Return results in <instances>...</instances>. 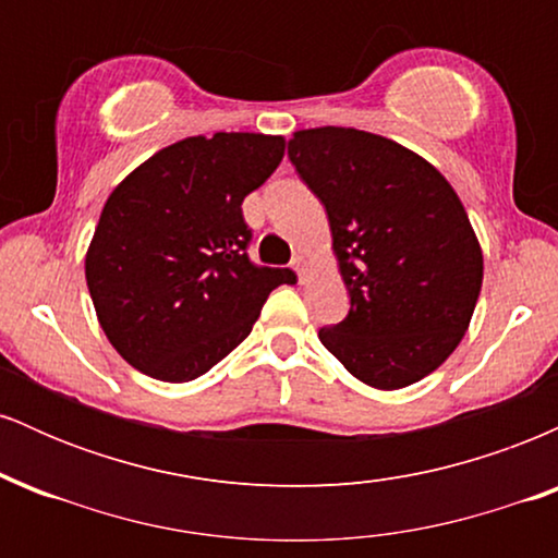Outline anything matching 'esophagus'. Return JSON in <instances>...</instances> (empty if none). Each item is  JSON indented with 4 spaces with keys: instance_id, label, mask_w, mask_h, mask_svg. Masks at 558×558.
<instances>
[{
    "instance_id": "1",
    "label": "esophagus",
    "mask_w": 558,
    "mask_h": 558,
    "mask_svg": "<svg viewBox=\"0 0 558 558\" xmlns=\"http://www.w3.org/2000/svg\"><path fill=\"white\" fill-rule=\"evenodd\" d=\"M293 270H296V272H299V278H301V280H304V272H306V270H310V259H306V257H304V254H299V257H296V259H293Z\"/></svg>"
}]
</instances>
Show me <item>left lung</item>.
<instances>
[{"label":"left lung","mask_w":558,"mask_h":558,"mask_svg":"<svg viewBox=\"0 0 558 558\" xmlns=\"http://www.w3.org/2000/svg\"><path fill=\"white\" fill-rule=\"evenodd\" d=\"M288 157L325 204L351 296L319 341L364 386L420 383L462 343L483 286L462 198L417 151L356 128L296 131Z\"/></svg>","instance_id":"8db88e82"}]
</instances>
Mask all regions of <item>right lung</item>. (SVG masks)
<instances>
[{"label": "right lung", "mask_w": 558, "mask_h": 558, "mask_svg": "<svg viewBox=\"0 0 558 558\" xmlns=\"http://www.w3.org/2000/svg\"><path fill=\"white\" fill-rule=\"evenodd\" d=\"M283 136L215 133L165 146L114 185L86 252L96 319L123 360L196 380L248 336L291 270L246 257L243 198L272 175Z\"/></svg>", "instance_id": "add662e5"}]
</instances>
